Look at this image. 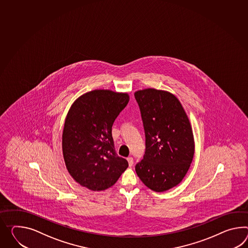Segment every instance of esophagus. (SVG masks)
I'll use <instances>...</instances> for the list:
<instances>
[{
    "label": "esophagus",
    "instance_id": "34e87169",
    "mask_svg": "<svg viewBox=\"0 0 248 248\" xmlns=\"http://www.w3.org/2000/svg\"><path fill=\"white\" fill-rule=\"evenodd\" d=\"M127 160H128V163H129V166L130 167H132L133 165V158L132 157H127Z\"/></svg>",
    "mask_w": 248,
    "mask_h": 248
}]
</instances>
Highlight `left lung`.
<instances>
[{
  "instance_id": "8db88e82",
  "label": "left lung",
  "mask_w": 248,
  "mask_h": 248,
  "mask_svg": "<svg viewBox=\"0 0 248 248\" xmlns=\"http://www.w3.org/2000/svg\"><path fill=\"white\" fill-rule=\"evenodd\" d=\"M145 132V153L135 170L146 186L164 192L186 175L194 154L193 131L181 103L168 91H136Z\"/></svg>"
}]
</instances>
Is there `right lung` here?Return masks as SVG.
<instances>
[{"mask_svg": "<svg viewBox=\"0 0 248 248\" xmlns=\"http://www.w3.org/2000/svg\"><path fill=\"white\" fill-rule=\"evenodd\" d=\"M129 102L127 93L95 90L75 100L62 132L67 169L80 186L92 191L112 186L128 168L115 150L112 126Z\"/></svg>", "mask_w": 248, "mask_h": 248, "instance_id": "1", "label": "right lung"}]
</instances>
